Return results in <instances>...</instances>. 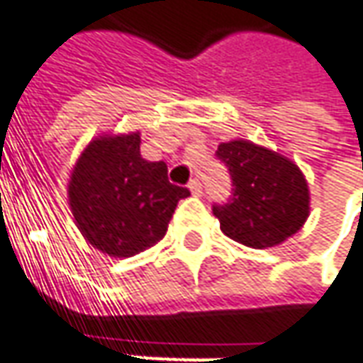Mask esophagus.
<instances>
[{
    "label": "esophagus",
    "instance_id": "obj_1",
    "mask_svg": "<svg viewBox=\"0 0 363 363\" xmlns=\"http://www.w3.org/2000/svg\"><path fill=\"white\" fill-rule=\"evenodd\" d=\"M189 189H191V193L193 194H201L203 193V184L199 179H193V181L189 182Z\"/></svg>",
    "mask_w": 363,
    "mask_h": 363
}]
</instances>
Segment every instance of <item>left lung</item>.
<instances>
[{
  "label": "left lung",
  "instance_id": "left-lung-1",
  "mask_svg": "<svg viewBox=\"0 0 363 363\" xmlns=\"http://www.w3.org/2000/svg\"><path fill=\"white\" fill-rule=\"evenodd\" d=\"M215 157L229 170L233 189L225 205H213L220 231L253 249L283 243L309 215L306 177L291 160L247 140L219 144Z\"/></svg>",
  "mask_w": 363,
  "mask_h": 363
}]
</instances>
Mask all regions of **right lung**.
Masks as SVG:
<instances>
[{
  "label": "right lung",
  "mask_w": 363,
  "mask_h": 363,
  "mask_svg": "<svg viewBox=\"0 0 363 363\" xmlns=\"http://www.w3.org/2000/svg\"><path fill=\"white\" fill-rule=\"evenodd\" d=\"M189 189L169 181L167 164L140 157V134L100 136L72 170L68 199L86 241L112 257L158 243Z\"/></svg>",
  "instance_id": "add662e5"
}]
</instances>
